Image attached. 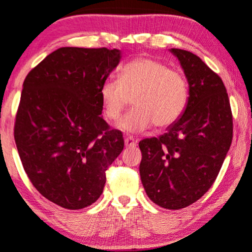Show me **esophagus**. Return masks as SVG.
Listing matches in <instances>:
<instances>
[{
  "label": "esophagus",
  "instance_id": "obj_1",
  "mask_svg": "<svg viewBox=\"0 0 252 252\" xmlns=\"http://www.w3.org/2000/svg\"><path fill=\"white\" fill-rule=\"evenodd\" d=\"M124 145H126V147H134V146H136V140L131 136H126L124 137Z\"/></svg>",
  "mask_w": 252,
  "mask_h": 252
}]
</instances>
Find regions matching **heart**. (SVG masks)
Masks as SVG:
<instances>
[{
	"label": "heart",
	"mask_w": 252,
	"mask_h": 252,
	"mask_svg": "<svg viewBox=\"0 0 252 252\" xmlns=\"http://www.w3.org/2000/svg\"><path fill=\"white\" fill-rule=\"evenodd\" d=\"M104 115L116 121L130 103L134 107L117 126L126 132L145 130L152 124L167 128L179 120L187 107L189 87L184 74L161 61L139 57L121 69L120 79L104 80L99 88Z\"/></svg>",
	"instance_id": "1"
}]
</instances>
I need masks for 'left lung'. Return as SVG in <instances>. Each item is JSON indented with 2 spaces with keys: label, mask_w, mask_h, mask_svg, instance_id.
<instances>
[{
  "label": "left lung",
  "mask_w": 252,
  "mask_h": 252,
  "mask_svg": "<svg viewBox=\"0 0 252 252\" xmlns=\"http://www.w3.org/2000/svg\"><path fill=\"white\" fill-rule=\"evenodd\" d=\"M189 84L179 120L159 137L140 141V176L146 193L166 209H181L208 191L227 154L233 122L225 85L192 52L171 49Z\"/></svg>",
  "instance_id": "8db88e82"
}]
</instances>
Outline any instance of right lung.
<instances>
[{
	"label": "right lung",
	"mask_w": 252,
	"mask_h": 252,
	"mask_svg": "<svg viewBox=\"0 0 252 252\" xmlns=\"http://www.w3.org/2000/svg\"><path fill=\"white\" fill-rule=\"evenodd\" d=\"M117 49L60 48L27 74L14 126L25 172L44 197L81 209L103 193L105 172L124 147L101 117L99 88Z\"/></svg>",
	"instance_id": "obj_1"
}]
</instances>
